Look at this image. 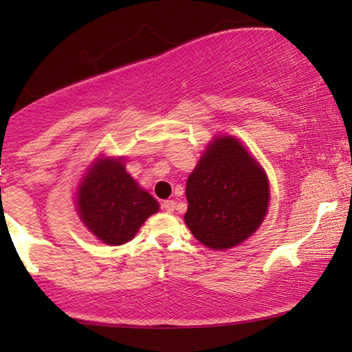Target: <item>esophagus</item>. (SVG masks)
I'll return each mask as SVG.
<instances>
[{
    "label": "esophagus",
    "mask_w": 352,
    "mask_h": 352,
    "mask_svg": "<svg viewBox=\"0 0 352 352\" xmlns=\"http://www.w3.org/2000/svg\"><path fill=\"white\" fill-rule=\"evenodd\" d=\"M162 208L165 210V211H168V213H171V211L175 210V201H173V200H165L162 204Z\"/></svg>",
    "instance_id": "34e87169"
}]
</instances>
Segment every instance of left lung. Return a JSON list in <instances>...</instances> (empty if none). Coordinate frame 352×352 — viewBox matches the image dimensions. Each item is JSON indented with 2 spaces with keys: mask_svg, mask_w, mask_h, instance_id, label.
<instances>
[{
  "mask_svg": "<svg viewBox=\"0 0 352 352\" xmlns=\"http://www.w3.org/2000/svg\"><path fill=\"white\" fill-rule=\"evenodd\" d=\"M184 221L206 247L226 250L242 243L263 223L269 184L263 168L237 139L216 138L186 184Z\"/></svg>",
  "mask_w": 352,
  "mask_h": 352,
  "instance_id": "left-lung-1",
  "label": "left lung"
}]
</instances>
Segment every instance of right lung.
<instances>
[{
    "instance_id": "right-lung-1",
    "label": "right lung",
    "mask_w": 352,
    "mask_h": 352,
    "mask_svg": "<svg viewBox=\"0 0 352 352\" xmlns=\"http://www.w3.org/2000/svg\"><path fill=\"white\" fill-rule=\"evenodd\" d=\"M81 221L107 245L131 240L158 204L128 175L120 160L102 158L85 176L78 190Z\"/></svg>"
}]
</instances>
